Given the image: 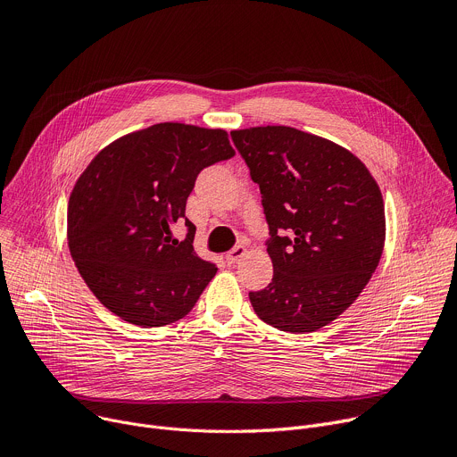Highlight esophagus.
<instances>
[{"instance_id": "1", "label": "esophagus", "mask_w": 457, "mask_h": 457, "mask_svg": "<svg viewBox=\"0 0 457 457\" xmlns=\"http://www.w3.org/2000/svg\"><path fill=\"white\" fill-rule=\"evenodd\" d=\"M247 251H245V247L244 245H235L231 251H228V254H226V260H228V264H237L238 260L245 254Z\"/></svg>"}]
</instances>
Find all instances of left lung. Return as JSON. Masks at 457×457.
<instances>
[{"label": "left lung", "instance_id": "8db88e82", "mask_svg": "<svg viewBox=\"0 0 457 457\" xmlns=\"http://www.w3.org/2000/svg\"><path fill=\"white\" fill-rule=\"evenodd\" d=\"M231 139L262 195L273 280L249 300L260 320L312 333L363 291L383 253L385 208L349 150L291 126L235 129Z\"/></svg>", "mask_w": 457, "mask_h": 457}]
</instances>
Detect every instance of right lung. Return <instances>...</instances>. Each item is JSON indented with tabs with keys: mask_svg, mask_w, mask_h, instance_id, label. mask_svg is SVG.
I'll use <instances>...</instances> for the list:
<instances>
[{
	"mask_svg": "<svg viewBox=\"0 0 457 457\" xmlns=\"http://www.w3.org/2000/svg\"><path fill=\"white\" fill-rule=\"evenodd\" d=\"M235 155L224 129L159 122L88 164L69 201V247L79 275L113 314L141 328L186 316L215 277L193 249L186 201L197 175ZM184 220L187 238L170 228Z\"/></svg>",
	"mask_w": 457,
	"mask_h": 457,
	"instance_id": "right-lung-1",
	"label": "right lung"
}]
</instances>
